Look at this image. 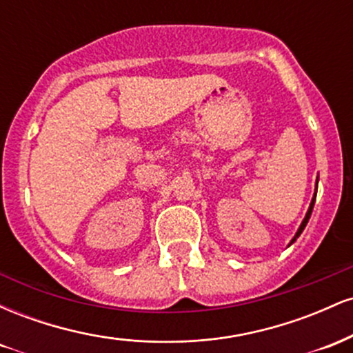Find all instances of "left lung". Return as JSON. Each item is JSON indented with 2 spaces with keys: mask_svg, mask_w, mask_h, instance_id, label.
Here are the masks:
<instances>
[{
  "mask_svg": "<svg viewBox=\"0 0 353 353\" xmlns=\"http://www.w3.org/2000/svg\"><path fill=\"white\" fill-rule=\"evenodd\" d=\"M317 182H319V177H317ZM315 197H317V185H315V194H314V197H312V202H310V208H309V210H307V214H305V217H303V221H302V224H301V228H299V230L297 232H295V236H294V239L292 241H290V244H294L295 241H297V237L301 236L302 234V230L305 229V225H307V222H309V219H310V216H312V209H314V204H315ZM289 244V245H290Z\"/></svg>",
  "mask_w": 353,
  "mask_h": 353,
  "instance_id": "left-lung-1",
  "label": "left lung"
}]
</instances>
